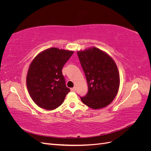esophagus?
Instances as JSON below:
<instances>
[{
    "instance_id": "1",
    "label": "esophagus",
    "mask_w": 151,
    "mask_h": 151,
    "mask_svg": "<svg viewBox=\"0 0 151 151\" xmlns=\"http://www.w3.org/2000/svg\"><path fill=\"white\" fill-rule=\"evenodd\" d=\"M70 90H71V91H72V92H76V87H74V88H71V89H70Z\"/></svg>"
}]
</instances>
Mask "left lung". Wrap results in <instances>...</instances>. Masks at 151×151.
Instances as JSON below:
<instances>
[{
	"mask_svg": "<svg viewBox=\"0 0 151 151\" xmlns=\"http://www.w3.org/2000/svg\"><path fill=\"white\" fill-rule=\"evenodd\" d=\"M88 86V93L81 101L93 109L110 104L117 94L120 76L115 62L108 54L93 47L77 52Z\"/></svg>",
	"mask_w": 151,
	"mask_h": 151,
	"instance_id": "1",
	"label": "left lung"
}]
</instances>
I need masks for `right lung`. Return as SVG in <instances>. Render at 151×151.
<instances>
[{"mask_svg": "<svg viewBox=\"0 0 151 151\" xmlns=\"http://www.w3.org/2000/svg\"><path fill=\"white\" fill-rule=\"evenodd\" d=\"M73 53L51 48L38 54L32 61L26 85L31 99L39 107L47 110L55 109L70 92L62 70Z\"/></svg>", "mask_w": 151, "mask_h": 151, "instance_id": "add662e5", "label": "right lung"}]
</instances>
